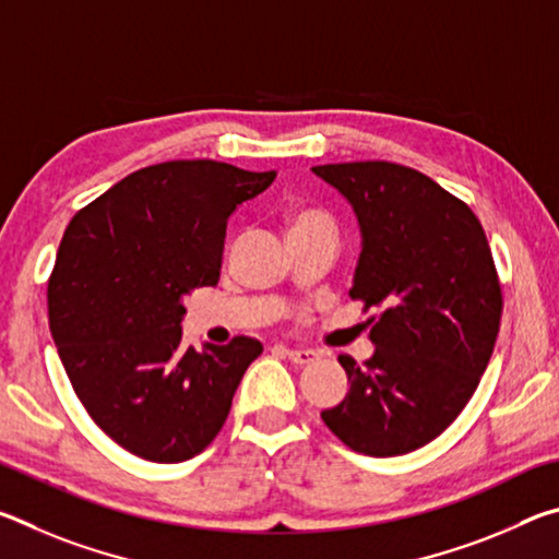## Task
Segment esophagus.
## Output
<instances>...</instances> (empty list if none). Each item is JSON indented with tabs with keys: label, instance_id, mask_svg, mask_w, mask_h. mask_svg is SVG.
Here are the masks:
<instances>
[{
	"label": "esophagus",
	"instance_id": "1",
	"mask_svg": "<svg viewBox=\"0 0 559 559\" xmlns=\"http://www.w3.org/2000/svg\"><path fill=\"white\" fill-rule=\"evenodd\" d=\"M283 353L290 359L293 365H310L318 359L316 349H290V347H283Z\"/></svg>",
	"mask_w": 559,
	"mask_h": 559
}]
</instances>
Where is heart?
Wrapping results in <instances>:
<instances>
[{"instance_id":"heart-1","label":"heart","mask_w":559,"mask_h":559,"mask_svg":"<svg viewBox=\"0 0 559 559\" xmlns=\"http://www.w3.org/2000/svg\"><path fill=\"white\" fill-rule=\"evenodd\" d=\"M310 229H335L333 216L318 206H298L288 212V234L310 231Z\"/></svg>"}]
</instances>
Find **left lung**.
<instances>
[{
    "label": "left lung",
    "instance_id": "obj_1",
    "mask_svg": "<svg viewBox=\"0 0 559 559\" xmlns=\"http://www.w3.org/2000/svg\"><path fill=\"white\" fill-rule=\"evenodd\" d=\"M353 204L362 251L349 298L374 355H340L349 392L323 421L365 456H402L439 437L493 355L503 288L478 216L412 167L367 159L313 167Z\"/></svg>",
    "mask_w": 559,
    "mask_h": 559
}]
</instances>
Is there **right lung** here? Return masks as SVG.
<instances>
[{
  "instance_id": "right-lung-1",
  "label": "right lung",
  "mask_w": 559,
  "mask_h": 559,
  "mask_svg": "<svg viewBox=\"0 0 559 559\" xmlns=\"http://www.w3.org/2000/svg\"><path fill=\"white\" fill-rule=\"evenodd\" d=\"M276 173L214 159L138 169L66 226L49 278V328L91 419L135 456L179 463L222 431L263 345H182L185 298L216 286L226 222Z\"/></svg>"
}]
</instances>
